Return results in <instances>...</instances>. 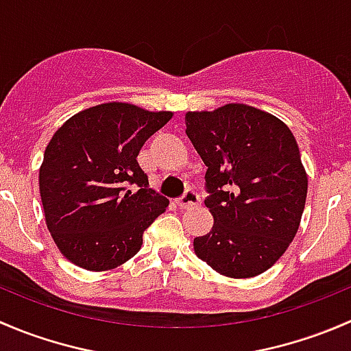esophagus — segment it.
<instances>
[{"instance_id": "34e87169", "label": "esophagus", "mask_w": 351, "mask_h": 351, "mask_svg": "<svg viewBox=\"0 0 351 351\" xmlns=\"http://www.w3.org/2000/svg\"><path fill=\"white\" fill-rule=\"evenodd\" d=\"M176 204H178L180 208H189L200 204V197H198V193L193 192V190H189V192H185V195L180 197L178 200H176Z\"/></svg>"}]
</instances>
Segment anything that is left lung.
Instances as JSON below:
<instances>
[{
  "label": "left lung",
  "instance_id": "left-lung-1",
  "mask_svg": "<svg viewBox=\"0 0 351 351\" xmlns=\"http://www.w3.org/2000/svg\"><path fill=\"white\" fill-rule=\"evenodd\" d=\"M186 136L207 166L210 232L193 250L217 274L250 278L277 263L295 238L307 175L289 127L271 113L228 104L189 112Z\"/></svg>",
  "mask_w": 351,
  "mask_h": 351
}]
</instances>
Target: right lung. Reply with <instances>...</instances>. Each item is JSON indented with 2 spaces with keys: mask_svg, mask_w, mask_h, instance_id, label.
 I'll use <instances>...</instances> for the list:
<instances>
[{
  "mask_svg": "<svg viewBox=\"0 0 351 351\" xmlns=\"http://www.w3.org/2000/svg\"><path fill=\"white\" fill-rule=\"evenodd\" d=\"M171 117L110 101L76 113L56 130L38 186L49 232L71 263L105 271L141 250L144 231L169 200L149 189L137 154Z\"/></svg>",
  "mask_w": 351,
  "mask_h": 351,
  "instance_id": "obj_1",
  "label": "right lung"
}]
</instances>
